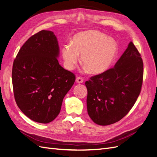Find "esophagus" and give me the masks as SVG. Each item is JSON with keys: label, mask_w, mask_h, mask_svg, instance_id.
<instances>
[{"label": "esophagus", "mask_w": 157, "mask_h": 157, "mask_svg": "<svg viewBox=\"0 0 157 157\" xmlns=\"http://www.w3.org/2000/svg\"><path fill=\"white\" fill-rule=\"evenodd\" d=\"M83 78H81V77H77V78H76V82H77V83H79V84H80V83H82L83 82Z\"/></svg>", "instance_id": "34e87169"}]
</instances>
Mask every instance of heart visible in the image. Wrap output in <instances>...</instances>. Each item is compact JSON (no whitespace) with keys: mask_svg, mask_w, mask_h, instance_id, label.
<instances>
[{"mask_svg":"<svg viewBox=\"0 0 157 157\" xmlns=\"http://www.w3.org/2000/svg\"><path fill=\"white\" fill-rule=\"evenodd\" d=\"M118 52L115 41L109 39L103 33L88 31L77 33L71 44L63 46L62 56L65 67L72 70L79 61L92 74H99L106 71L115 59Z\"/></svg>","mask_w":157,"mask_h":157,"instance_id":"1","label":"heart"}]
</instances>
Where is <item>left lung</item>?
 Returning a JSON list of instances; mask_svg holds the SVG:
<instances>
[{
    "label": "left lung",
    "instance_id": "8db88e82",
    "mask_svg": "<svg viewBox=\"0 0 157 157\" xmlns=\"http://www.w3.org/2000/svg\"><path fill=\"white\" fill-rule=\"evenodd\" d=\"M144 64L132 42L112 69L85 82L87 111L96 124L107 126L125 117L141 92Z\"/></svg>",
    "mask_w": 157,
    "mask_h": 157
}]
</instances>
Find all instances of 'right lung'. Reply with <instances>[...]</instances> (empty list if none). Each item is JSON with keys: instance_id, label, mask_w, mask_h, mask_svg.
I'll return each mask as SVG.
<instances>
[{"instance_id": "add662e5", "label": "right lung", "mask_w": 157, "mask_h": 157, "mask_svg": "<svg viewBox=\"0 0 157 157\" xmlns=\"http://www.w3.org/2000/svg\"><path fill=\"white\" fill-rule=\"evenodd\" d=\"M59 56L54 33L42 30L25 42L13 61L12 77L16 102L35 122L53 121L75 81V75L59 64Z\"/></svg>"}]
</instances>
